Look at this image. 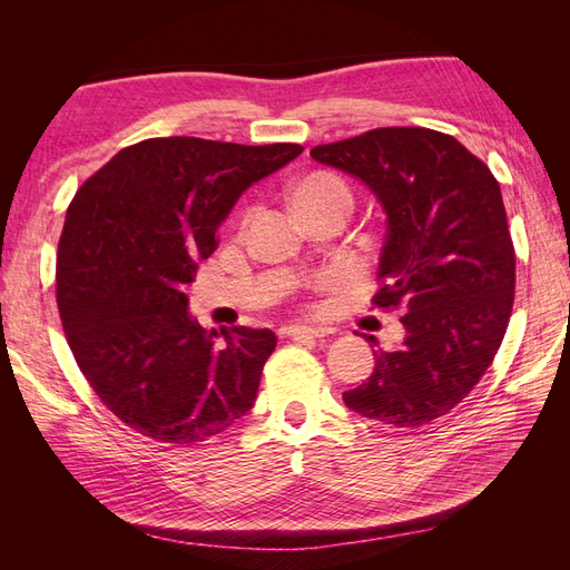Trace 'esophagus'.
<instances>
[{"mask_svg": "<svg viewBox=\"0 0 570 570\" xmlns=\"http://www.w3.org/2000/svg\"><path fill=\"white\" fill-rule=\"evenodd\" d=\"M327 331L323 327H306V325H283L278 335L281 337H292V340H304V337H325Z\"/></svg>", "mask_w": 570, "mask_h": 570, "instance_id": "1", "label": "esophagus"}]
</instances>
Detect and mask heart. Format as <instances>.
<instances>
[{
  "instance_id": "b5f03b06",
  "label": "heart",
  "mask_w": 570,
  "mask_h": 570,
  "mask_svg": "<svg viewBox=\"0 0 570 570\" xmlns=\"http://www.w3.org/2000/svg\"><path fill=\"white\" fill-rule=\"evenodd\" d=\"M292 204H295L297 214H308L314 209H323V206H333V204H342L350 206L352 209V193L350 187L344 185L337 176L333 174H308L304 178H299L289 189ZM256 216V206H247L243 212V226Z\"/></svg>"
}]
</instances>
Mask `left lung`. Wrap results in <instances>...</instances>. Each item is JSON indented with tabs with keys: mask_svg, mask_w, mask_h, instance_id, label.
Listing matches in <instances>:
<instances>
[{
	"mask_svg": "<svg viewBox=\"0 0 570 570\" xmlns=\"http://www.w3.org/2000/svg\"><path fill=\"white\" fill-rule=\"evenodd\" d=\"M312 157L358 178L383 204L373 304L404 312L402 347L373 352L368 381L342 400L387 428H423L469 396L507 333L515 252L502 189L459 140L430 128H375L318 145Z\"/></svg>",
	"mask_w": 570,
	"mask_h": 570,
	"instance_id": "8db88e82",
	"label": "left lung"
}]
</instances>
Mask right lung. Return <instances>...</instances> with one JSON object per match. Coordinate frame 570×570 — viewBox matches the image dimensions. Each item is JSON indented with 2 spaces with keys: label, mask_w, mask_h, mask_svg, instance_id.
Listing matches in <instances>:
<instances>
[{
  "label": "right lung",
  "mask_w": 570,
  "mask_h": 570,
  "mask_svg": "<svg viewBox=\"0 0 570 570\" xmlns=\"http://www.w3.org/2000/svg\"><path fill=\"white\" fill-rule=\"evenodd\" d=\"M302 151L151 137L120 149L68 204L57 254L63 333L85 381L135 433L195 446L254 406L278 337L204 331L183 289L239 195Z\"/></svg>",
  "instance_id": "right-lung-1"
}]
</instances>
